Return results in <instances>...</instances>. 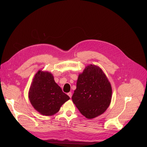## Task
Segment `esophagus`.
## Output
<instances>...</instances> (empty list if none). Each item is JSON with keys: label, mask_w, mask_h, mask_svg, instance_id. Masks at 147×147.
Wrapping results in <instances>:
<instances>
[{"label": "esophagus", "mask_w": 147, "mask_h": 147, "mask_svg": "<svg viewBox=\"0 0 147 147\" xmlns=\"http://www.w3.org/2000/svg\"><path fill=\"white\" fill-rule=\"evenodd\" d=\"M67 95H68V96L71 98V96H72V93L71 92H69V93H67Z\"/></svg>", "instance_id": "1"}]
</instances>
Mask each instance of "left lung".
Returning a JSON list of instances; mask_svg holds the SVG:
<instances>
[{
    "instance_id": "obj_1",
    "label": "left lung",
    "mask_w": 147,
    "mask_h": 147,
    "mask_svg": "<svg viewBox=\"0 0 147 147\" xmlns=\"http://www.w3.org/2000/svg\"><path fill=\"white\" fill-rule=\"evenodd\" d=\"M112 87L107 76L98 66L90 65L78 76L72 100L87 119L102 114L109 107Z\"/></svg>"
}]
</instances>
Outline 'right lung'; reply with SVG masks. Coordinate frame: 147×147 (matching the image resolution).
<instances>
[{
    "label": "right lung",
    "instance_id": "obj_1",
    "mask_svg": "<svg viewBox=\"0 0 147 147\" xmlns=\"http://www.w3.org/2000/svg\"><path fill=\"white\" fill-rule=\"evenodd\" d=\"M28 94L32 107L45 116L57 113L62 105L70 99L55 82L52 74L40 70L35 74Z\"/></svg>",
    "mask_w": 147,
    "mask_h": 147
}]
</instances>
